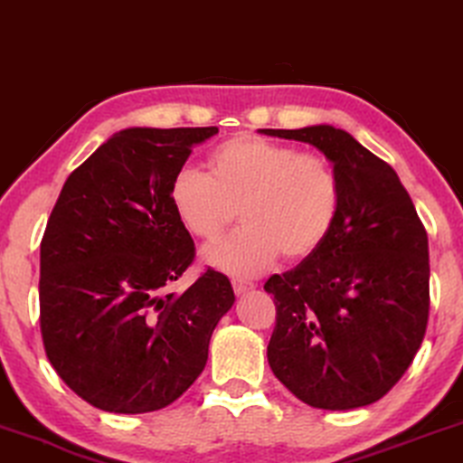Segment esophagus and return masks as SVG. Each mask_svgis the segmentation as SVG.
Listing matches in <instances>:
<instances>
[{"instance_id": "obj_1", "label": "esophagus", "mask_w": 463, "mask_h": 463, "mask_svg": "<svg viewBox=\"0 0 463 463\" xmlns=\"http://www.w3.org/2000/svg\"><path fill=\"white\" fill-rule=\"evenodd\" d=\"M232 284H233V290H236L238 295H244V293H249V290L255 288V282L242 280V278H233Z\"/></svg>"}]
</instances>
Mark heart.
<instances>
[{"instance_id": "obj_1", "label": "heart", "mask_w": 463, "mask_h": 463, "mask_svg": "<svg viewBox=\"0 0 463 463\" xmlns=\"http://www.w3.org/2000/svg\"><path fill=\"white\" fill-rule=\"evenodd\" d=\"M208 170L181 168L170 181V204L202 242H217L240 211L242 230L206 252L232 274H259L278 255L287 261L312 257L337 223L341 181L325 156L236 135L211 151Z\"/></svg>"}]
</instances>
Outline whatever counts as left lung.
Here are the masks:
<instances>
[{"label":"left lung","instance_id":"8db88e82","mask_svg":"<svg viewBox=\"0 0 463 463\" xmlns=\"http://www.w3.org/2000/svg\"><path fill=\"white\" fill-rule=\"evenodd\" d=\"M309 143L341 181L337 223L325 244L274 274V375L309 407L347 411L377 402L413 363L428 326V233L394 168L345 130H261Z\"/></svg>","mask_w":463,"mask_h":463}]
</instances>
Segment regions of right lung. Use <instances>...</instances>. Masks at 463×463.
Wrapping results in <instances>:
<instances>
[{"mask_svg":"<svg viewBox=\"0 0 463 463\" xmlns=\"http://www.w3.org/2000/svg\"><path fill=\"white\" fill-rule=\"evenodd\" d=\"M208 128H126L73 170L40 246V328L59 377L92 407H168L208 360L211 335L236 297L208 268L170 293L194 263V240L170 204V181Z\"/></svg>","mask_w":463,"mask_h":463,"instance_id":"obj_1","label":"right lung"}]
</instances>
